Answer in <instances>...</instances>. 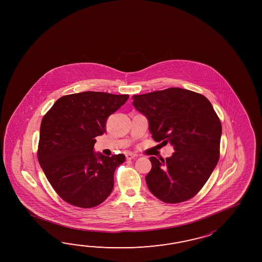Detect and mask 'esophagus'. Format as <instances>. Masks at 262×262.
<instances>
[{
  "mask_svg": "<svg viewBox=\"0 0 262 262\" xmlns=\"http://www.w3.org/2000/svg\"><path fill=\"white\" fill-rule=\"evenodd\" d=\"M125 157H126V159H127V160H131V159L136 158V157H137V155L132 154V152H128V154H126V155H125Z\"/></svg>",
  "mask_w": 262,
  "mask_h": 262,
  "instance_id": "esophagus-1",
  "label": "esophagus"
}]
</instances>
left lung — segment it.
<instances>
[{
    "label": "left lung",
    "instance_id": "1",
    "mask_svg": "<svg viewBox=\"0 0 262 262\" xmlns=\"http://www.w3.org/2000/svg\"><path fill=\"white\" fill-rule=\"evenodd\" d=\"M133 106L149 121L154 139L170 143V157H150L145 177L150 193L166 203H180L196 195L206 184L220 156L222 125L204 95L168 88L133 95Z\"/></svg>",
    "mask_w": 262,
    "mask_h": 262
}]
</instances>
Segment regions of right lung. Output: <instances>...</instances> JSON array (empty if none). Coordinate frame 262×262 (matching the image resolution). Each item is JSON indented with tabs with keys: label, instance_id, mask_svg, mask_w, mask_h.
<instances>
[{
	"label": "right lung",
	"instance_id": "right-lung-1",
	"mask_svg": "<svg viewBox=\"0 0 262 262\" xmlns=\"http://www.w3.org/2000/svg\"><path fill=\"white\" fill-rule=\"evenodd\" d=\"M128 95L83 92L61 96L45 114L37 158L56 193L79 208L98 206L113 189L114 171L125 160L94 151L95 138L106 132L107 118Z\"/></svg>",
	"mask_w": 262,
	"mask_h": 262
}]
</instances>
